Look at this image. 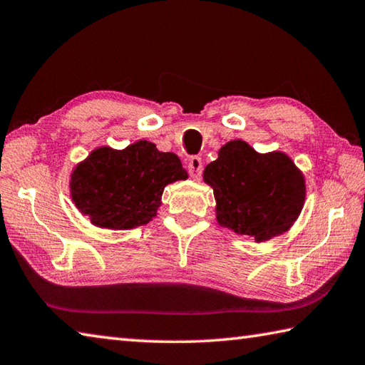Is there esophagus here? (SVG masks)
<instances>
[{
	"mask_svg": "<svg viewBox=\"0 0 365 365\" xmlns=\"http://www.w3.org/2000/svg\"><path fill=\"white\" fill-rule=\"evenodd\" d=\"M188 172L191 174V177L197 178L201 175L202 172V160L200 156H191L188 160Z\"/></svg>",
	"mask_w": 365,
	"mask_h": 365,
	"instance_id": "obj_1",
	"label": "esophagus"
}]
</instances>
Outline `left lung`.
Wrapping results in <instances>:
<instances>
[{"label":"left lung","mask_w":365,"mask_h":365,"mask_svg":"<svg viewBox=\"0 0 365 365\" xmlns=\"http://www.w3.org/2000/svg\"><path fill=\"white\" fill-rule=\"evenodd\" d=\"M202 178L214 190L217 223L255 242L289 231L307 196L303 172L286 153H258L244 140L225 143Z\"/></svg>","instance_id":"8db88e82"}]
</instances>
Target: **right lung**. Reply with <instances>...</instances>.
I'll list each match as a JSON object with an SVG mask.
<instances>
[{
  "label": "right lung",
  "mask_w": 365,
  "mask_h": 365,
  "mask_svg": "<svg viewBox=\"0 0 365 365\" xmlns=\"http://www.w3.org/2000/svg\"><path fill=\"white\" fill-rule=\"evenodd\" d=\"M188 178L174 153L138 140L123 150L98 147L70 175V197L91 223L107 230L147 225L161 207L169 183Z\"/></svg>",
  "instance_id": "1"
}]
</instances>
